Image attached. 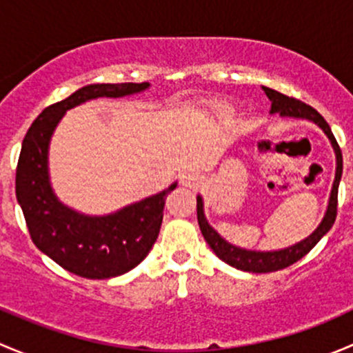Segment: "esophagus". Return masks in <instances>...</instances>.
<instances>
[{
    "label": "esophagus",
    "instance_id": "esophagus-1",
    "mask_svg": "<svg viewBox=\"0 0 353 353\" xmlns=\"http://www.w3.org/2000/svg\"><path fill=\"white\" fill-rule=\"evenodd\" d=\"M179 181H181V184H183V186L194 188V186H198L199 177H198L196 172H193V170H184V172L179 176Z\"/></svg>",
    "mask_w": 353,
    "mask_h": 353
}]
</instances>
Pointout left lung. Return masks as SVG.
<instances>
[{
    "mask_svg": "<svg viewBox=\"0 0 353 353\" xmlns=\"http://www.w3.org/2000/svg\"><path fill=\"white\" fill-rule=\"evenodd\" d=\"M266 97L272 101V114H280L282 117H295V119H307L311 123L318 124L325 134L331 141V147L334 150V157H336V172H334V181L333 188H331L330 193V201L328 208H326L325 216H323L321 223L316 227V230L312 234H309L305 239H302L301 243L292 244L288 248L276 249V251H254V249H244L239 245H234L227 243L215 229L208 223L205 216V208H203V198L196 196V213H198V223L199 229H201L203 237L208 243L210 248L213 249L216 256H219L222 261H225L227 265L234 266L237 270H243V272L249 273H270V272H279V270L287 268V266L294 265L299 259L304 258L323 237L328 234V230L333 227L334 219H336V205H338V186H340L341 179V170H343V159H341V150L338 147L336 140H334L333 133H331L330 124L326 123L325 117L318 112L316 109H312L311 105L304 104V102L297 101V99L287 97V95L280 94V92L273 90V88L263 87Z\"/></svg>",
    "mask_w": 353,
    "mask_h": 353,
    "instance_id": "1",
    "label": "left lung"
}]
</instances>
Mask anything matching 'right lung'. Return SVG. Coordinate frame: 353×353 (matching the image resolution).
Instances as JSON below:
<instances>
[{"label": "right lung", "instance_id": "1", "mask_svg": "<svg viewBox=\"0 0 353 353\" xmlns=\"http://www.w3.org/2000/svg\"><path fill=\"white\" fill-rule=\"evenodd\" d=\"M143 83H92L37 116L23 138L17 165V199L34 244L78 276L104 280L140 265L159 237L165 198L177 183L109 215H85L59 201L49 179V143L66 110L99 97H126Z\"/></svg>", "mask_w": 353, "mask_h": 353}]
</instances>
